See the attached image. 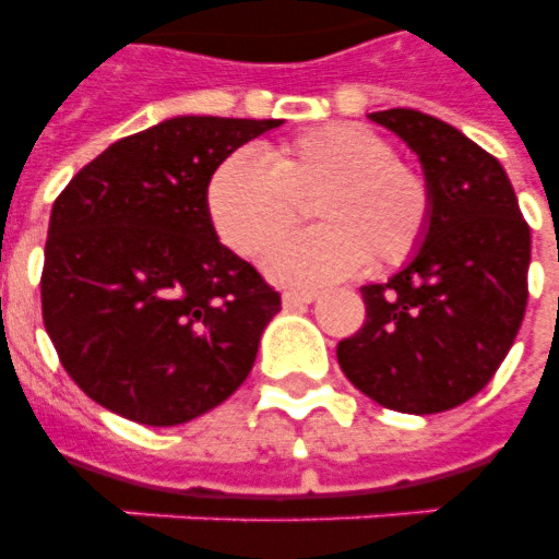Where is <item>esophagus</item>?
Segmentation results:
<instances>
[{"label": "esophagus", "instance_id": "34e87169", "mask_svg": "<svg viewBox=\"0 0 559 559\" xmlns=\"http://www.w3.org/2000/svg\"><path fill=\"white\" fill-rule=\"evenodd\" d=\"M316 296L319 293H313V289H284L281 301H284V307H305L310 301H316Z\"/></svg>", "mask_w": 559, "mask_h": 559}]
</instances>
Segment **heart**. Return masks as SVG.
Here are the masks:
<instances>
[{
    "mask_svg": "<svg viewBox=\"0 0 559 559\" xmlns=\"http://www.w3.org/2000/svg\"><path fill=\"white\" fill-rule=\"evenodd\" d=\"M314 200L316 229L282 238ZM432 186L394 153L385 135L359 124H328L278 144L228 153L205 188L209 217L237 254H263L272 278L316 287L348 278L366 263L400 266L432 223Z\"/></svg>",
    "mask_w": 559,
    "mask_h": 559,
    "instance_id": "b5f03b06",
    "label": "heart"
}]
</instances>
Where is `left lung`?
Instances as JSON below:
<instances>
[{
  "instance_id": "1",
  "label": "left lung",
  "mask_w": 559,
  "mask_h": 559,
  "mask_svg": "<svg viewBox=\"0 0 559 559\" xmlns=\"http://www.w3.org/2000/svg\"><path fill=\"white\" fill-rule=\"evenodd\" d=\"M432 186V223L412 263L362 287L366 322L336 345L354 385L380 406L435 415L467 403L508 357L528 307L531 228L504 168L447 121L382 109Z\"/></svg>"
}]
</instances>
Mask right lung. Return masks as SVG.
<instances>
[{"mask_svg": "<svg viewBox=\"0 0 559 559\" xmlns=\"http://www.w3.org/2000/svg\"><path fill=\"white\" fill-rule=\"evenodd\" d=\"M278 118L179 116L118 139L60 191L39 278L43 324L98 406L177 426L249 377L281 296L217 240L205 188Z\"/></svg>", "mask_w": 559, "mask_h": 559, "instance_id": "right-lung-1", "label": "right lung"}]
</instances>
